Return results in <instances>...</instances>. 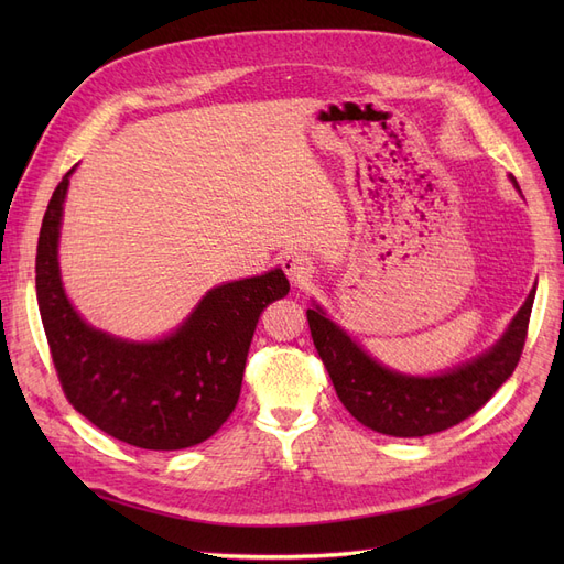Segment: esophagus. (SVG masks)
I'll list each match as a JSON object with an SVG mask.
<instances>
[{"instance_id":"obj_1","label":"esophagus","mask_w":564,"mask_h":564,"mask_svg":"<svg viewBox=\"0 0 564 564\" xmlns=\"http://www.w3.org/2000/svg\"><path fill=\"white\" fill-rule=\"evenodd\" d=\"M282 268L286 272V278L292 280V284H296V286L308 284L315 275V268H313L311 259H305V256H301V253H289L282 261Z\"/></svg>"}]
</instances>
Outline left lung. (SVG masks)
Instances as JSON below:
<instances>
[{
    "mask_svg": "<svg viewBox=\"0 0 564 564\" xmlns=\"http://www.w3.org/2000/svg\"><path fill=\"white\" fill-rule=\"evenodd\" d=\"M534 294L536 289L529 292L497 346L440 377H406L390 371L369 357L344 329L336 327L319 305L305 315H308L313 344L329 371L338 400L348 412L377 433L423 437L447 431L473 416L516 371Z\"/></svg>",
    "mask_w": 564,
    "mask_h": 564,
    "instance_id": "obj_1",
    "label": "left lung"
}]
</instances>
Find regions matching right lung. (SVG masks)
Segmentation results:
<instances>
[{
	"mask_svg": "<svg viewBox=\"0 0 564 564\" xmlns=\"http://www.w3.org/2000/svg\"><path fill=\"white\" fill-rule=\"evenodd\" d=\"M70 169L56 185L37 242V303L65 398L127 445L174 452L209 440L240 400L256 324L289 294L280 268L214 286L193 315L152 344L115 338L84 322L65 296L58 235Z\"/></svg>",
	"mask_w": 564,
	"mask_h": 564,
	"instance_id": "1",
	"label": "right lung"
}]
</instances>
